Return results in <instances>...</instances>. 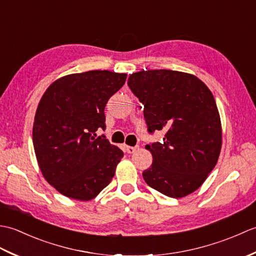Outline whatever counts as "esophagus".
Segmentation results:
<instances>
[{
    "label": "esophagus",
    "mask_w": 256,
    "mask_h": 256,
    "mask_svg": "<svg viewBox=\"0 0 256 256\" xmlns=\"http://www.w3.org/2000/svg\"><path fill=\"white\" fill-rule=\"evenodd\" d=\"M138 148V146H126V152L128 154H133Z\"/></svg>",
    "instance_id": "1"
}]
</instances>
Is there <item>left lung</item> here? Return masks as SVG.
<instances>
[{
	"label": "left lung",
	"mask_w": 256,
	"mask_h": 256,
	"mask_svg": "<svg viewBox=\"0 0 256 256\" xmlns=\"http://www.w3.org/2000/svg\"><path fill=\"white\" fill-rule=\"evenodd\" d=\"M128 84L144 106L148 133L162 142L145 146L153 156L143 172L150 187L170 198L197 190L218 162L222 130L214 98L196 76L174 70H142Z\"/></svg>",
	"instance_id": "left-lung-1"
}]
</instances>
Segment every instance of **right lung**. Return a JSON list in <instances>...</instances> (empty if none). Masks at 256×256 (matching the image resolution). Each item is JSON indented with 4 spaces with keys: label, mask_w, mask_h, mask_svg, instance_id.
<instances>
[{
    "label": "right lung",
    "mask_w": 256,
    "mask_h": 256,
    "mask_svg": "<svg viewBox=\"0 0 256 256\" xmlns=\"http://www.w3.org/2000/svg\"><path fill=\"white\" fill-rule=\"evenodd\" d=\"M128 74L91 70L52 82L38 103L32 144L42 176L66 197L88 201L111 182L123 152L104 135V108Z\"/></svg>",
    "instance_id": "obj_1"
}]
</instances>
